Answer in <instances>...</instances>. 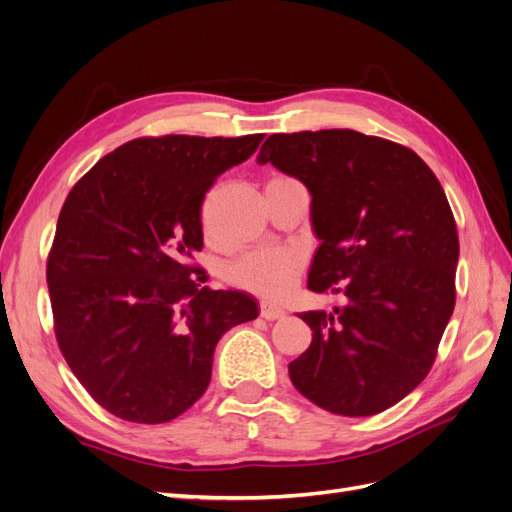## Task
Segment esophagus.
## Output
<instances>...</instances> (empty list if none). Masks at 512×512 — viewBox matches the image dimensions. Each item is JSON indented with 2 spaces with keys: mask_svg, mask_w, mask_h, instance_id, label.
Returning <instances> with one entry per match:
<instances>
[{
  "mask_svg": "<svg viewBox=\"0 0 512 512\" xmlns=\"http://www.w3.org/2000/svg\"><path fill=\"white\" fill-rule=\"evenodd\" d=\"M260 316L265 320H277V318H284L286 312L280 305H273L269 301H262L260 303Z\"/></svg>",
  "mask_w": 512,
  "mask_h": 512,
  "instance_id": "1",
  "label": "esophagus"
}]
</instances>
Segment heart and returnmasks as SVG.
<instances>
[{"label": "heart", "mask_w": 512, "mask_h": 512, "mask_svg": "<svg viewBox=\"0 0 512 512\" xmlns=\"http://www.w3.org/2000/svg\"><path fill=\"white\" fill-rule=\"evenodd\" d=\"M301 271V256L290 247H258L230 267V282L260 297L280 299Z\"/></svg>", "instance_id": "heart-1"}]
</instances>
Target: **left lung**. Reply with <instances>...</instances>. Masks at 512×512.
I'll return each mask as SVG.
<instances>
[{
	"label": "left lung",
	"mask_w": 512,
	"mask_h": 512,
	"mask_svg": "<svg viewBox=\"0 0 512 512\" xmlns=\"http://www.w3.org/2000/svg\"><path fill=\"white\" fill-rule=\"evenodd\" d=\"M258 162L312 194L307 288L344 299L299 314L312 344L288 365L292 384L342 416L395 406L429 374L455 309L459 237L438 177L412 149L354 130L271 134Z\"/></svg>",
	"instance_id": "obj_1"
}]
</instances>
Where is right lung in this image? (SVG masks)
Listing matches in <instances>:
<instances>
[{
	"mask_svg": "<svg viewBox=\"0 0 512 512\" xmlns=\"http://www.w3.org/2000/svg\"><path fill=\"white\" fill-rule=\"evenodd\" d=\"M262 134L143 136L76 181L46 260L61 354L98 404L158 425L207 391L220 337L258 318L241 290H211L192 265L203 250L200 207Z\"/></svg>",
	"mask_w": 512,
	"mask_h": 512,
	"instance_id": "right-lung-1",
	"label": "right lung"
}]
</instances>
